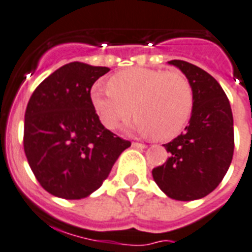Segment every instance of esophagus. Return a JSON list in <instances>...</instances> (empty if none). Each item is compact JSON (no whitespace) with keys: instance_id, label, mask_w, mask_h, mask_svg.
Returning <instances> with one entry per match:
<instances>
[{"instance_id":"34e87169","label":"esophagus","mask_w":252,"mask_h":252,"mask_svg":"<svg viewBox=\"0 0 252 252\" xmlns=\"http://www.w3.org/2000/svg\"><path fill=\"white\" fill-rule=\"evenodd\" d=\"M132 146L136 147V149H145V147H146V145L141 144V142H132Z\"/></svg>"}]
</instances>
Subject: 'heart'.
Returning <instances> with one entry per match:
<instances>
[{"instance_id": "obj_1", "label": "heart", "mask_w": 252, "mask_h": 252, "mask_svg": "<svg viewBox=\"0 0 252 252\" xmlns=\"http://www.w3.org/2000/svg\"><path fill=\"white\" fill-rule=\"evenodd\" d=\"M91 99L108 129H115L133 112L137 115L133 129L142 136L155 134L158 140L177 136L189 122L194 106L193 88L183 73L149 68L115 73L108 80V88L92 89Z\"/></svg>"}]
</instances>
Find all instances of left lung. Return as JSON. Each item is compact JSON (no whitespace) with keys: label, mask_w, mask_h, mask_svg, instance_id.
<instances>
[{"label":"left lung","mask_w":252,"mask_h":252,"mask_svg":"<svg viewBox=\"0 0 252 252\" xmlns=\"http://www.w3.org/2000/svg\"><path fill=\"white\" fill-rule=\"evenodd\" d=\"M168 63L189 80L194 106L185 132L163 145L169 158L153 169V177L172 199H200L218 188L232 163V108L220 84L204 69L179 59Z\"/></svg>","instance_id":"8db88e82"}]
</instances>
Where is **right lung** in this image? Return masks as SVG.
<instances>
[{"instance_id": "1", "label": "right lung", "mask_w": 252, "mask_h": 252, "mask_svg": "<svg viewBox=\"0 0 252 252\" xmlns=\"http://www.w3.org/2000/svg\"><path fill=\"white\" fill-rule=\"evenodd\" d=\"M108 71L68 63L31 95L24 115V153L40 185L55 197L91 195L130 146L102 126L92 105V87Z\"/></svg>"}]
</instances>
